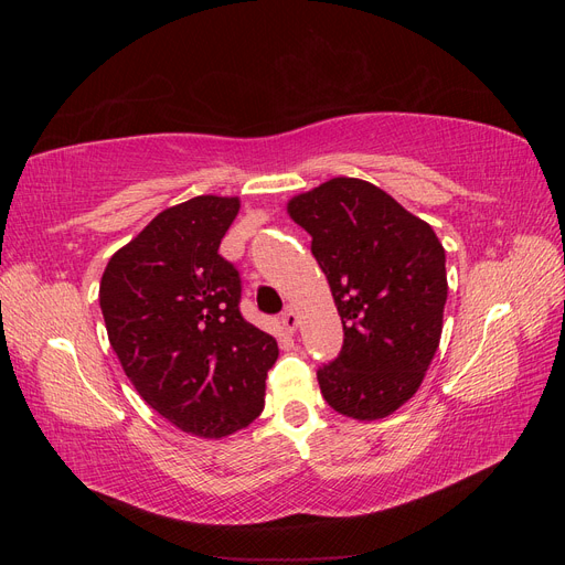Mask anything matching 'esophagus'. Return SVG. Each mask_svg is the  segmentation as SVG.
<instances>
[{
    "instance_id": "esophagus-1",
    "label": "esophagus",
    "mask_w": 565,
    "mask_h": 565,
    "mask_svg": "<svg viewBox=\"0 0 565 565\" xmlns=\"http://www.w3.org/2000/svg\"><path fill=\"white\" fill-rule=\"evenodd\" d=\"M282 328L287 330V332H295L297 330V324H299V316H297V311L292 309V306H289V309L282 313Z\"/></svg>"
}]
</instances>
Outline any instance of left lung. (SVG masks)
Instances as JSON below:
<instances>
[{
    "instance_id": "left-lung-1",
    "label": "left lung",
    "mask_w": 565,
    "mask_h": 565,
    "mask_svg": "<svg viewBox=\"0 0 565 565\" xmlns=\"http://www.w3.org/2000/svg\"><path fill=\"white\" fill-rule=\"evenodd\" d=\"M344 324V347L318 370L339 415L374 422L415 396L440 344L446 249L424 218L382 188L334 177L287 202Z\"/></svg>"
}]
</instances>
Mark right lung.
Wrapping results in <instances>:
<instances>
[{
	"label": "right lung",
	"mask_w": 565,
	"mask_h": 565,
	"mask_svg": "<svg viewBox=\"0 0 565 565\" xmlns=\"http://www.w3.org/2000/svg\"><path fill=\"white\" fill-rule=\"evenodd\" d=\"M241 198L198 195L119 247L98 287L110 347L139 396L177 429L224 438L264 409L278 341L237 309L241 276L218 254Z\"/></svg>",
	"instance_id": "1"
}]
</instances>
